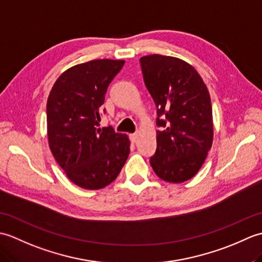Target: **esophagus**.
I'll list each match as a JSON object with an SVG mask.
<instances>
[{"label": "esophagus", "mask_w": 262, "mask_h": 262, "mask_svg": "<svg viewBox=\"0 0 262 262\" xmlns=\"http://www.w3.org/2000/svg\"><path fill=\"white\" fill-rule=\"evenodd\" d=\"M137 138H138V134H137V133H135V134H130V135H129V140H130L132 143H136Z\"/></svg>", "instance_id": "obj_1"}]
</instances>
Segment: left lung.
Masks as SVG:
<instances>
[{"instance_id":"left-lung-1","label":"left lung","mask_w":262,"mask_h":262,"mask_svg":"<svg viewBox=\"0 0 262 262\" xmlns=\"http://www.w3.org/2000/svg\"><path fill=\"white\" fill-rule=\"evenodd\" d=\"M140 63L158 115L157 151L149 163L164 181H187L202 168L213 143L208 90L198 72L179 58L148 55Z\"/></svg>"}]
</instances>
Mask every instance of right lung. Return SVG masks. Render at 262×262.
Listing matches in <instances>:
<instances>
[{"mask_svg":"<svg viewBox=\"0 0 262 262\" xmlns=\"http://www.w3.org/2000/svg\"><path fill=\"white\" fill-rule=\"evenodd\" d=\"M124 64L94 59L75 65L58 77L47 100L51 151L69 179L89 190L113 182L129 154L127 135L99 128L107 89Z\"/></svg>","mask_w":262,"mask_h":262,"instance_id":"add662e5","label":"right lung"}]
</instances>
